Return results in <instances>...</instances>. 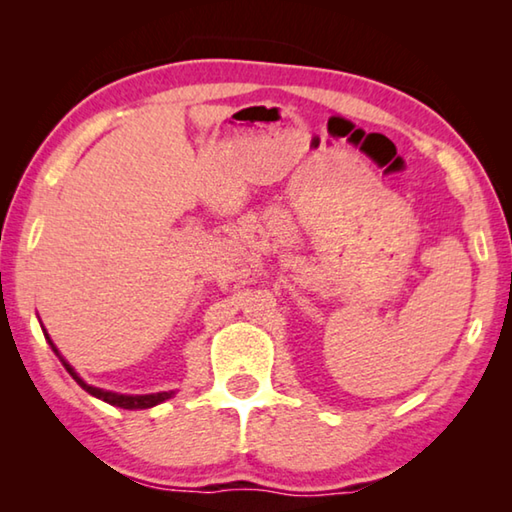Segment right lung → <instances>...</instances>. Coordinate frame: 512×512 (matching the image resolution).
I'll return each instance as SVG.
<instances>
[{
  "label": "right lung",
  "mask_w": 512,
  "mask_h": 512,
  "mask_svg": "<svg viewBox=\"0 0 512 512\" xmlns=\"http://www.w3.org/2000/svg\"><path fill=\"white\" fill-rule=\"evenodd\" d=\"M49 343H51V348H54V341H51V339H49ZM54 352L58 354V350H56V348H54ZM69 370H72V368H69Z\"/></svg>",
  "instance_id": "obj_1"
}]
</instances>
